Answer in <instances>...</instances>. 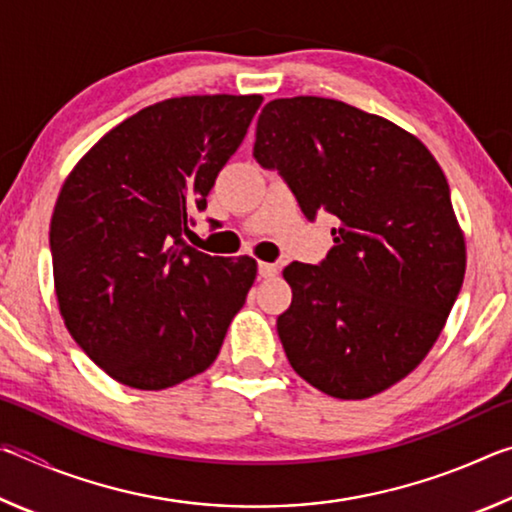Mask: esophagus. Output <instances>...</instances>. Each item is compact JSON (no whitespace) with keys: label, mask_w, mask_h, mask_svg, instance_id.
Here are the masks:
<instances>
[{"label":"esophagus","mask_w":512,"mask_h":512,"mask_svg":"<svg viewBox=\"0 0 512 512\" xmlns=\"http://www.w3.org/2000/svg\"><path fill=\"white\" fill-rule=\"evenodd\" d=\"M257 271H259V277H264V280H268V277H275V275H277V271H280V268H277V264L259 262Z\"/></svg>","instance_id":"obj_1"}]
</instances>
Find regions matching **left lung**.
Returning <instances> with one entry per match:
<instances>
[{
  "instance_id": "left-lung-1",
  "label": "left lung",
  "mask_w": 512,
  "mask_h": 512,
  "mask_svg": "<svg viewBox=\"0 0 512 512\" xmlns=\"http://www.w3.org/2000/svg\"><path fill=\"white\" fill-rule=\"evenodd\" d=\"M253 155L309 221H339L323 262L282 273L293 298L277 334L291 368L339 400L386 391L427 357L463 284L443 169L393 121L323 97L266 103Z\"/></svg>"
}]
</instances>
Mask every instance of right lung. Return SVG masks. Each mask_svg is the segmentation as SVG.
<instances>
[{"label": "right lung", "instance_id": "obj_1", "mask_svg": "<svg viewBox=\"0 0 512 512\" xmlns=\"http://www.w3.org/2000/svg\"><path fill=\"white\" fill-rule=\"evenodd\" d=\"M259 106V94L153 103L60 189L49 230L60 316L119 384L162 391L207 370L244 307L255 259L205 255L183 237Z\"/></svg>", "mask_w": 512, "mask_h": 512}]
</instances>
